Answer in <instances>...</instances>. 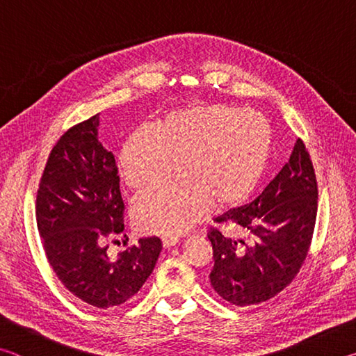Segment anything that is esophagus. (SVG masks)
<instances>
[{"label": "esophagus", "mask_w": 356, "mask_h": 356, "mask_svg": "<svg viewBox=\"0 0 356 356\" xmlns=\"http://www.w3.org/2000/svg\"><path fill=\"white\" fill-rule=\"evenodd\" d=\"M161 242H163V248H171V246H176L179 243V238L177 237H165Z\"/></svg>", "instance_id": "34e87169"}]
</instances>
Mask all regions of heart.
Instances as JSON below:
<instances>
[{
	"label": "heart",
	"instance_id": "b5f03b06",
	"mask_svg": "<svg viewBox=\"0 0 356 356\" xmlns=\"http://www.w3.org/2000/svg\"><path fill=\"white\" fill-rule=\"evenodd\" d=\"M272 150L267 120L229 105L188 108L168 114L156 131H134L119 154L125 185L140 190L170 177L179 161L184 176L140 193L131 204L135 222L146 232L177 236L213 204L240 206L261 182Z\"/></svg>",
	"mask_w": 356,
	"mask_h": 356
}]
</instances>
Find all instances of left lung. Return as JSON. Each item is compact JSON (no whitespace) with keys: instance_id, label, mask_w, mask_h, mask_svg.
Wrapping results in <instances>:
<instances>
[{"instance_id":"8db88e82","label":"left lung","mask_w":356,"mask_h":356,"mask_svg":"<svg viewBox=\"0 0 356 356\" xmlns=\"http://www.w3.org/2000/svg\"><path fill=\"white\" fill-rule=\"evenodd\" d=\"M317 215V182L308 150L297 140L291 159L248 206L216 218L210 284L236 306L264 303L289 286L308 254Z\"/></svg>"}]
</instances>
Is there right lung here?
Masks as SVG:
<instances>
[{
  "label": "right lung",
  "mask_w": 356,
  "mask_h": 356,
  "mask_svg": "<svg viewBox=\"0 0 356 356\" xmlns=\"http://www.w3.org/2000/svg\"><path fill=\"white\" fill-rule=\"evenodd\" d=\"M99 114L51 149L35 202L38 229L53 272L84 303L106 309L134 297L154 272L161 242L140 238L111 259L106 237L124 231L116 159L99 136Z\"/></svg>",
  "instance_id": "add662e5"
}]
</instances>
